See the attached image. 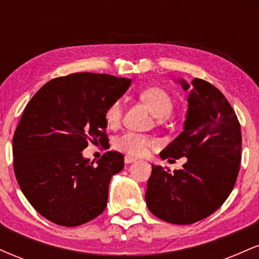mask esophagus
<instances>
[{
  "label": "esophagus",
  "instance_id": "esophagus-1",
  "mask_svg": "<svg viewBox=\"0 0 259 259\" xmlns=\"http://www.w3.org/2000/svg\"><path fill=\"white\" fill-rule=\"evenodd\" d=\"M135 158L134 157H130V156H125V158H124V162H125V164H130V163H134L135 162Z\"/></svg>",
  "mask_w": 259,
  "mask_h": 259
}]
</instances>
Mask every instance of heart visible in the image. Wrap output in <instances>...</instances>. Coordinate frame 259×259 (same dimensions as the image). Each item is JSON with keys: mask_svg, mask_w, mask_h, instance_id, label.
I'll return each mask as SVG.
<instances>
[{"mask_svg": "<svg viewBox=\"0 0 259 259\" xmlns=\"http://www.w3.org/2000/svg\"><path fill=\"white\" fill-rule=\"evenodd\" d=\"M140 99L146 105L154 117L165 119L173 111V100L167 91L160 88H147L140 92ZM123 115V106L120 101H114L106 109L105 117L109 126L119 125ZM157 146L156 139L144 134L126 132L114 140V147L129 156L140 157L147 152L148 148Z\"/></svg>", "mask_w": 259, "mask_h": 259, "instance_id": "heart-1", "label": "heart"}]
</instances>
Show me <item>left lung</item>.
Returning <instances> with one entry per match:
<instances>
[{
  "mask_svg": "<svg viewBox=\"0 0 259 259\" xmlns=\"http://www.w3.org/2000/svg\"><path fill=\"white\" fill-rule=\"evenodd\" d=\"M189 91L184 130L160 158L186 157L183 169L152 165L145 198L150 212L171 224L207 218L233 191L241 162V127L233 107L215 86L195 78L178 80Z\"/></svg>",
  "mask_w": 259,
  "mask_h": 259,
  "instance_id": "1",
  "label": "left lung"
}]
</instances>
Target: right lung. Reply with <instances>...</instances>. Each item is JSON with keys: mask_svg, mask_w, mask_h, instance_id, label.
Segmentation results:
<instances>
[{"mask_svg": "<svg viewBox=\"0 0 259 259\" xmlns=\"http://www.w3.org/2000/svg\"><path fill=\"white\" fill-rule=\"evenodd\" d=\"M132 80L75 73L50 80L30 100L13 136L14 174L26 200L62 227H78L105 210L111 178L124 156L108 151L96 164L82 157L89 141L108 144L105 113Z\"/></svg>", "mask_w": 259, "mask_h": 259, "instance_id": "right-lung-1", "label": "right lung"}]
</instances>
